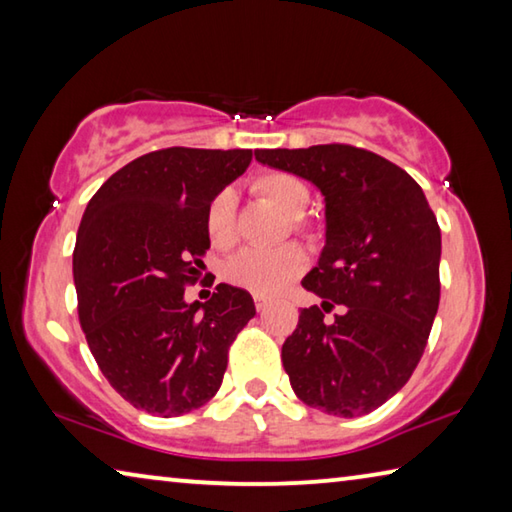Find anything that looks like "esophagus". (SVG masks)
<instances>
[{
  "label": "esophagus",
  "instance_id": "1",
  "mask_svg": "<svg viewBox=\"0 0 512 512\" xmlns=\"http://www.w3.org/2000/svg\"><path fill=\"white\" fill-rule=\"evenodd\" d=\"M268 307H271V302L264 300V298H255V309L259 311V314H264Z\"/></svg>",
  "mask_w": 512,
  "mask_h": 512
}]
</instances>
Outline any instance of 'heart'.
Listing matches in <instances>:
<instances>
[{"label": "heart", "mask_w": 512, "mask_h": 512, "mask_svg": "<svg viewBox=\"0 0 512 512\" xmlns=\"http://www.w3.org/2000/svg\"><path fill=\"white\" fill-rule=\"evenodd\" d=\"M253 192L280 207L284 214L296 216L293 225L300 232H314V225L302 219L309 205V189L300 178L284 171H264L255 176ZM205 232L214 248H232L239 239L237 223V194L232 187H223L212 196L205 210ZM307 253L296 244L273 250L246 248L225 266L228 280L259 298H275L305 273Z\"/></svg>", "instance_id": "b5f03b06"}]
</instances>
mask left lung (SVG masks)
<instances>
[{"mask_svg": "<svg viewBox=\"0 0 512 512\" xmlns=\"http://www.w3.org/2000/svg\"><path fill=\"white\" fill-rule=\"evenodd\" d=\"M325 196V248L302 287L323 305L300 311L282 345L291 388L339 418L379 409L420 363L440 302V228L422 187L397 164L350 144L264 149ZM341 304L332 324L324 314Z\"/></svg>", "mask_w": 512, "mask_h": 512, "instance_id": "8db88e82", "label": "left lung"}]
</instances>
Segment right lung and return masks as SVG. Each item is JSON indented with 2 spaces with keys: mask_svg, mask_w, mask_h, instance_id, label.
<instances>
[{
  "mask_svg": "<svg viewBox=\"0 0 512 512\" xmlns=\"http://www.w3.org/2000/svg\"><path fill=\"white\" fill-rule=\"evenodd\" d=\"M250 149H171L128 162L90 198L74 248L79 320L110 386L160 418L210 402L228 350L255 316L244 289L219 284L185 302L210 248L205 210L246 171Z\"/></svg>",
  "mask_w": 512,
  "mask_h": 512,
  "instance_id": "add662e5",
  "label": "right lung"
}]
</instances>
